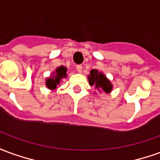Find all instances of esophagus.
<instances>
[{
  "instance_id": "34e87169",
  "label": "esophagus",
  "mask_w": 160,
  "mask_h": 160,
  "mask_svg": "<svg viewBox=\"0 0 160 160\" xmlns=\"http://www.w3.org/2000/svg\"><path fill=\"white\" fill-rule=\"evenodd\" d=\"M82 68H83L82 65H77V66H76V69H77V71L79 72V73H81V71H82Z\"/></svg>"
}]
</instances>
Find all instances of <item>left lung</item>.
Returning a JSON list of instances; mask_svg holds the SVG:
<instances>
[{
	"mask_svg": "<svg viewBox=\"0 0 160 160\" xmlns=\"http://www.w3.org/2000/svg\"><path fill=\"white\" fill-rule=\"evenodd\" d=\"M89 84L91 86H95L98 89L104 91L105 92H110L112 89L111 82L106 79L102 73H99L97 69H92L89 75Z\"/></svg>",
	"mask_w": 160,
	"mask_h": 160,
	"instance_id": "1",
	"label": "left lung"
}]
</instances>
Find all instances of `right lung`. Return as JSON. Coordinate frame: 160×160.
<instances>
[{"instance_id":"right-lung-1","label":"right lung","mask_w":160,"mask_h":160,"mask_svg":"<svg viewBox=\"0 0 160 160\" xmlns=\"http://www.w3.org/2000/svg\"><path fill=\"white\" fill-rule=\"evenodd\" d=\"M66 72L67 68L65 67L61 66L58 68H56L55 78H50L49 80H46V86L49 87V89H55L56 87V85L59 84L60 80L63 77L67 76Z\"/></svg>"}]
</instances>
